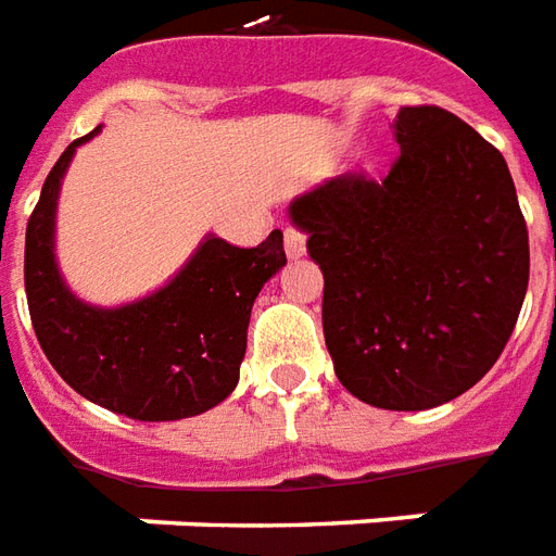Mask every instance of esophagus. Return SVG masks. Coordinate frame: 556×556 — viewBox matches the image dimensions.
Masks as SVG:
<instances>
[{
    "label": "esophagus",
    "mask_w": 556,
    "mask_h": 556,
    "mask_svg": "<svg viewBox=\"0 0 556 556\" xmlns=\"http://www.w3.org/2000/svg\"><path fill=\"white\" fill-rule=\"evenodd\" d=\"M285 251H287V257H293V260L305 254V236L299 233L296 227H290V224L285 227Z\"/></svg>",
    "instance_id": "1"
}]
</instances>
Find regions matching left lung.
Masks as SVG:
<instances>
[{
    "mask_svg": "<svg viewBox=\"0 0 556 556\" xmlns=\"http://www.w3.org/2000/svg\"><path fill=\"white\" fill-rule=\"evenodd\" d=\"M401 155L290 203L323 271V334L350 395L428 410L476 386L509 341L530 242L509 167L443 108H401Z\"/></svg>",
    "mask_w": 556,
    "mask_h": 556,
    "instance_id": "8db88e82",
    "label": "left lung"
}]
</instances>
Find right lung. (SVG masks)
Segmentation results:
<instances>
[{"label":"right lung","instance_id":"right-lung-1","mask_svg":"<svg viewBox=\"0 0 556 556\" xmlns=\"http://www.w3.org/2000/svg\"><path fill=\"white\" fill-rule=\"evenodd\" d=\"M59 155L26 224V299L38 344L59 377L113 413L173 422L212 410L239 383L254 299L287 263L285 233L257 248L206 236L176 278L119 308L86 305L62 281L53 254L56 200L77 146Z\"/></svg>","mask_w":556,"mask_h":556}]
</instances>
